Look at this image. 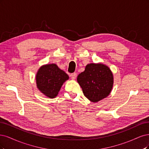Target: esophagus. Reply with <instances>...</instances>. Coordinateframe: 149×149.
<instances>
[{
	"instance_id": "34e87169",
	"label": "esophagus",
	"mask_w": 149,
	"mask_h": 149,
	"mask_svg": "<svg viewBox=\"0 0 149 149\" xmlns=\"http://www.w3.org/2000/svg\"><path fill=\"white\" fill-rule=\"evenodd\" d=\"M70 77H71V78L72 79H75L76 77H77V73L74 72V73L71 74H70Z\"/></svg>"
}]
</instances>
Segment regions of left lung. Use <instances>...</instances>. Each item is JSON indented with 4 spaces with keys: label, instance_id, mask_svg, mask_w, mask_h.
Returning <instances> with one entry per match:
<instances>
[{
    "label": "left lung",
    "instance_id": "left-lung-1",
    "mask_svg": "<svg viewBox=\"0 0 149 149\" xmlns=\"http://www.w3.org/2000/svg\"><path fill=\"white\" fill-rule=\"evenodd\" d=\"M83 93L95 103L109 95L113 87V76L108 67L102 64H89L77 77Z\"/></svg>",
    "mask_w": 149,
    "mask_h": 149
}]
</instances>
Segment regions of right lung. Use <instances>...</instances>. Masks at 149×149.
<instances>
[{"label": "right lung", "mask_w": 149, "mask_h": 149, "mask_svg": "<svg viewBox=\"0 0 149 149\" xmlns=\"http://www.w3.org/2000/svg\"><path fill=\"white\" fill-rule=\"evenodd\" d=\"M68 79V75L55 64L41 67L36 77L38 88L51 98L56 97L62 84Z\"/></svg>", "instance_id": "add662e5"}]
</instances>
